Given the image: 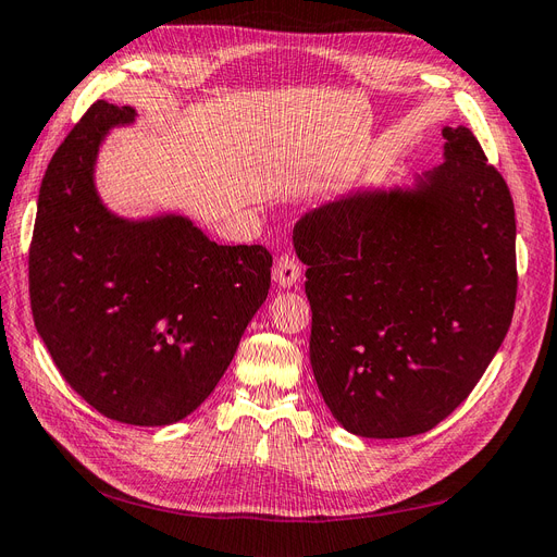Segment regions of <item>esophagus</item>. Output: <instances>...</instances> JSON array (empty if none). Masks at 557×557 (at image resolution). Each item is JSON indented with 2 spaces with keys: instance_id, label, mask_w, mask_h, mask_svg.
Here are the masks:
<instances>
[{
  "instance_id": "1",
  "label": "esophagus",
  "mask_w": 557,
  "mask_h": 557,
  "mask_svg": "<svg viewBox=\"0 0 557 557\" xmlns=\"http://www.w3.org/2000/svg\"><path fill=\"white\" fill-rule=\"evenodd\" d=\"M272 276H274L276 285H281V288H293V285L301 276V264L290 256H281L274 264Z\"/></svg>"
}]
</instances>
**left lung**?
<instances>
[{
    "mask_svg": "<svg viewBox=\"0 0 557 557\" xmlns=\"http://www.w3.org/2000/svg\"><path fill=\"white\" fill-rule=\"evenodd\" d=\"M411 185L360 188L297 223L311 367L344 430L401 440L474 391L516 307L511 193L467 127Z\"/></svg>",
    "mask_w": 557,
    "mask_h": 557,
    "instance_id": "obj_1",
    "label": "left lung"
}]
</instances>
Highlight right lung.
Masks as SVG:
<instances>
[{"instance_id":"1","label":"right lung","mask_w":557,"mask_h":557,"mask_svg":"<svg viewBox=\"0 0 557 557\" xmlns=\"http://www.w3.org/2000/svg\"><path fill=\"white\" fill-rule=\"evenodd\" d=\"M137 117L92 104L41 181L29 246L37 332L64 381L102 416L172 425L223 379L272 283L262 246H221L190 218L115 215L95 185L99 146Z\"/></svg>"}]
</instances>
